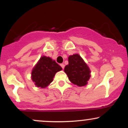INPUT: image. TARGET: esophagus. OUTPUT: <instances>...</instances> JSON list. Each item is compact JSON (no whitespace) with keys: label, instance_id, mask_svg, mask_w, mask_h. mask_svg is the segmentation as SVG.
Masks as SVG:
<instances>
[{"label":"esophagus","instance_id":"34e87169","mask_svg":"<svg viewBox=\"0 0 128 128\" xmlns=\"http://www.w3.org/2000/svg\"><path fill=\"white\" fill-rule=\"evenodd\" d=\"M60 66H61V67H62V69L64 68V67H65V65H64V64H60Z\"/></svg>","mask_w":128,"mask_h":128}]
</instances>
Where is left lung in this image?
<instances>
[{
  "mask_svg": "<svg viewBox=\"0 0 128 128\" xmlns=\"http://www.w3.org/2000/svg\"><path fill=\"white\" fill-rule=\"evenodd\" d=\"M71 82L79 86L86 85L90 78V70L82 58L78 54L68 57V64L64 68Z\"/></svg>",
  "mask_w": 128,
  "mask_h": 128,
  "instance_id": "8db88e82",
  "label": "left lung"
}]
</instances>
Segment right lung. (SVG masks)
Segmentation results:
<instances>
[{"label":"right lung","instance_id":"add662e5","mask_svg":"<svg viewBox=\"0 0 128 128\" xmlns=\"http://www.w3.org/2000/svg\"><path fill=\"white\" fill-rule=\"evenodd\" d=\"M62 70L54 60L43 56L32 72V79L38 87L45 88L52 82L56 73Z\"/></svg>","mask_w":128,"mask_h":128}]
</instances>
